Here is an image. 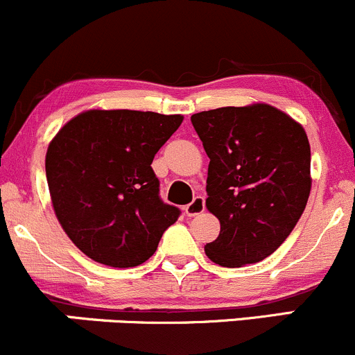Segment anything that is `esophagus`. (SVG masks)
Masks as SVG:
<instances>
[{"label":"esophagus","instance_id":"1","mask_svg":"<svg viewBox=\"0 0 355 355\" xmlns=\"http://www.w3.org/2000/svg\"><path fill=\"white\" fill-rule=\"evenodd\" d=\"M204 209H206V199H204L202 196H197V197H193L192 202L185 206V214L197 216V214H200V212H204Z\"/></svg>","mask_w":355,"mask_h":355}]
</instances>
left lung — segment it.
I'll use <instances>...</instances> for the list:
<instances>
[{
    "label": "left lung",
    "mask_w": 355,
    "mask_h": 355,
    "mask_svg": "<svg viewBox=\"0 0 355 355\" xmlns=\"http://www.w3.org/2000/svg\"><path fill=\"white\" fill-rule=\"evenodd\" d=\"M209 156V212L221 223L206 255L221 267L267 259L286 241L311 190L304 129L267 103L190 117Z\"/></svg>",
    "instance_id": "left-lung-1"
}]
</instances>
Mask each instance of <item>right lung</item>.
Instances as JSON below:
<instances>
[{"label": "right lung", "instance_id": "obj_1", "mask_svg": "<svg viewBox=\"0 0 355 355\" xmlns=\"http://www.w3.org/2000/svg\"><path fill=\"white\" fill-rule=\"evenodd\" d=\"M182 115L88 110L51 141L46 175L62 230L95 262L136 267L156 252L180 209L163 202L151 163Z\"/></svg>", "mask_w": 355, "mask_h": 355}]
</instances>
